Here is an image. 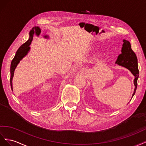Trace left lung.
<instances>
[{"label":"left lung","mask_w":146,"mask_h":146,"mask_svg":"<svg viewBox=\"0 0 146 146\" xmlns=\"http://www.w3.org/2000/svg\"><path fill=\"white\" fill-rule=\"evenodd\" d=\"M123 45L121 52L122 53L119 55L115 64H118L123 67L127 68L135 76L134 85L135 90L133 94L132 97L134 96L137 88V81L139 77V70L138 66V59L134 51L131 48V44L126 40H123Z\"/></svg>","instance_id":"obj_1"}]
</instances>
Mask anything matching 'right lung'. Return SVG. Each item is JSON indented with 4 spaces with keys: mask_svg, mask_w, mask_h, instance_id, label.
Returning <instances> with one entry per match:
<instances>
[{
    "mask_svg": "<svg viewBox=\"0 0 146 146\" xmlns=\"http://www.w3.org/2000/svg\"><path fill=\"white\" fill-rule=\"evenodd\" d=\"M41 33L40 29L38 27H34L32 29V30L29 32V38L26 41V43L23 44L18 49V51H16V54L13 58V59L12 60L11 66H10V85L11 90H13V86H12V80H13V78L14 76V72L15 70L16 66H17L18 64L19 63L21 60H22L23 57L26 56L28 52L30 51L31 48L29 47V46L31 45L33 37H34V34H35L36 36H38ZM44 38H48V35H44Z\"/></svg>",
    "mask_w": 146,
    "mask_h": 146,
    "instance_id": "obj_1",
    "label": "right lung"
}]
</instances>
